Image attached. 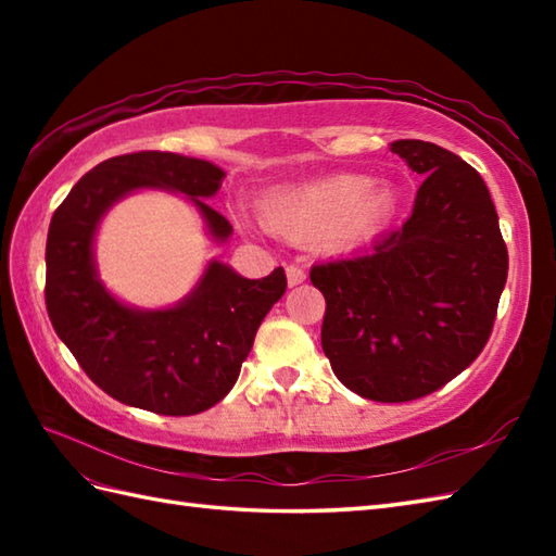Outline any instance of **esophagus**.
Listing matches in <instances>:
<instances>
[{
	"label": "esophagus",
	"mask_w": 556,
	"mask_h": 556,
	"mask_svg": "<svg viewBox=\"0 0 556 556\" xmlns=\"http://www.w3.org/2000/svg\"><path fill=\"white\" fill-rule=\"evenodd\" d=\"M287 281H289L291 289L303 285V281H305V269L299 267V265H289L287 267Z\"/></svg>",
	"instance_id": "esophagus-1"
}]
</instances>
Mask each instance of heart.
Listing matches in <instances>:
<instances>
[{
	"label": "heart",
	"mask_w": 556,
	"mask_h": 556,
	"mask_svg": "<svg viewBox=\"0 0 556 556\" xmlns=\"http://www.w3.org/2000/svg\"><path fill=\"white\" fill-rule=\"evenodd\" d=\"M399 200L389 184L365 174L341 172L277 188L263 205L265 227L293 243L323 241L349 251L380 236L394 219Z\"/></svg>",
	"instance_id": "1"
}]
</instances>
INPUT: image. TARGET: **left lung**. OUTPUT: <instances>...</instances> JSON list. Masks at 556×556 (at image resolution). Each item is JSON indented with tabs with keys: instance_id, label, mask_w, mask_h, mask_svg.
<instances>
[{
	"instance_id": "left-lung-1",
	"label": "left lung",
	"mask_w": 556,
	"mask_h": 556,
	"mask_svg": "<svg viewBox=\"0 0 556 556\" xmlns=\"http://www.w3.org/2000/svg\"><path fill=\"white\" fill-rule=\"evenodd\" d=\"M392 152L425 176L404 227L372 253L311 269L334 375L382 404L432 394L480 356L509 269L482 176L425 140H394Z\"/></svg>"
}]
</instances>
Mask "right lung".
<instances>
[{"label":"right lung","mask_w":556,"mask_h":556,"mask_svg":"<svg viewBox=\"0 0 556 556\" xmlns=\"http://www.w3.org/2000/svg\"><path fill=\"white\" fill-rule=\"evenodd\" d=\"M224 172L176 152H131L100 162L71 188L47 231L45 303L56 337L102 392L160 416H195L231 392L260 323L287 291L285 269L245 279L210 260L193 291L169 308L126 305L102 285L96 236L114 203L143 188L179 193L227 243L231 224L205 200Z\"/></svg>","instance_id":"obj_1"}]
</instances>
